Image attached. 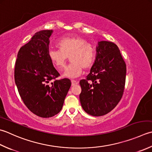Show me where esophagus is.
Instances as JSON below:
<instances>
[{
  "instance_id": "obj_1",
  "label": "esophagus",
  "mask_w": 152,
  "mask_h": 152,
  "mask_svg": "<svg viewBox=\"0 0 152 152\" xmlns=\"http://www.w3.org/2000/svg\"><path fill=\"white\" fill-rule=\"evenodd\" d=\"M71 82H72V86H76L78 84V82L76 81V80H71Z\"/></svg>"
}]
</instances>
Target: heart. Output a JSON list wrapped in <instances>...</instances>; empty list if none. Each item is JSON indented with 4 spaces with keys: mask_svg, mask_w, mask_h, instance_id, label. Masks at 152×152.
<instances>
[{
    "mask_svg": "<svg viewBox=\"0 0 152 152\" xmlns=\"http://www.w3.org/2000/svg\"><path fill=\"white\" fill-rule=\"evenodd\" d=\"M59 49H50L48 56L52 63L58 70L66 66L70 57L71 63L63 73L67 78H76L82 74V69L89 70L96 57V49L84 38L79 36H66L58 41Z\"/></svg>",
    "mask_w": 152,
    "mask_h": 152,
    "instance_id": "b5f03b06",
    "label": "heart"
}]
</instances>
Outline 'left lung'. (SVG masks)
<instances>
[{
  "mask_svg": "<svg viewBox=\"0 0 152 152\" xmlns=\"http://www.w3.org/2000/svg\"><path fill=\"white\" fill-rule=\"evenodd\" d=\"M96 50V58L90 74L80 81V100L88 114L99 117L112 111L123 97L126 66L114 43L99 41Z\"/></svg>",
  "mask_w": 152,
  "mask_h": 152,
  "instance_id": "obj_1",
  "label": "left lung"
}]
</instances>
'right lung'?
<instances>
[{
	"label": "right lung",
	"mask_w": 152,
	"mask_h": 152,
	"mask_svg": "<svg viewBox=\"0 0 152 152\" xmlns=\"http://www.w3.org/2000/svg\"><path fill=\"white\" fill-rule=\"evenodd\" d=\"M52 30L35 33L18 53L14 80L21 99L33 113L43 118L58 114L71 86L60 76L48 56ZM51 80H54L53 83Z\"/></svg>",
	"instance_id": "right-lung-1"
}]
</instances>
